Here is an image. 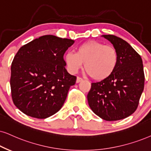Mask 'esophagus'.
Here are the masks:
<instances>
[{
	"label": "esophagus",
	"mask_w": 151,
	"mask_h": 151,
	"mask_svg": "<svg viewBox=\"0 0 151 151\" xmlns=\"http://www.w3.org/2000/svg\"><path fill=\"white\" fill-rule=\"evenodd\" d=\"M82 81H83V79H82V78L79 77H77V81H76V82H77V83H79V82H81Z\"/></svg>",
	"instance_id": "1"
}]
</instances>
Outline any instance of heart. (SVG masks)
Wrapping results in <instances>:
<instances>
[{
    "label": "heart",
    "mask_w": 151,
    "mask_h": 151,
    "mask_svg": "<svg viewBox=\"0 0 151 151\" xmlns=\"http://www.w3.org/2000/svg\"><path fill=\"white\" fill-rule=\"evenodd\" d=\"M64 60L70 73L76 74L84 64L85 71L91 78L96 81H103L115 71L118 53L112 46L91 40L80 45L76 53H66Z\"/></svg>",
    "instance_id": "heart-1"
}]
</instances>
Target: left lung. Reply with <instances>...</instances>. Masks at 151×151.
<instances>
[{
	"label": "left lung",
	"mask_w": 151,
	"mask_h": 151,
	"mask_svg": "<svg viewBox=\"0 0 151 151\" xmlns=\"http://www.w3.org/2000/svg\"><path fill=\"white\" fill-rule=\"evenodd\" d=\"M116 48L118 62L108 79L91 83L88 93L89 106L107 121L128 117L136 111L144 88V72L140 55L130 45L113 35H103Z\"/></svg>",
	"instance_id": "obj_1"
}]
</instances>
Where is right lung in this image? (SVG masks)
<instances>
[{"label": "right lung", "mask_w": 151, "mask_h": 151, "mask_svg": "<svg viewBox=\"0 0 151 151\" xmlns=\"http://www.w3.org/2000/svg\"><path fill=\"white\" fill-rule=\"evenodd\" d=\"M74 40L43 35L21 47L11 66L14 105L26 115L47 118L63 105L77 77L65 69L64 53Z\"/></svg>", "instance_id": "add662e5"}]
</instances>
